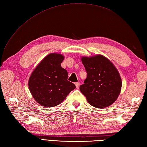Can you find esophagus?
Here are the masks:
<instances>
[{
  "mask_svg": "<svg viewBox=\"0 0 147 147\" xmlns=\"http://www.w3.org/2000/svg\"><path fill=\"white\" fill-rule=\"evenodd\" d=\"M75 84H76V88H79V86H80V83H79V82H77V83H76Z\"/></svg>",
  "mask_w": 147,
  "mask_h": 147,
  "instance_id": "obj_1",
  "label": "esophagus"
}]
</instances>
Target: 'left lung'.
<instances>
[{"instance_id": "left-lung-1", "label": "left lung", "mask_w": 147, "mask_h": 147, "mask_svg": "<svg viewBox=\"0 0 147 147\" xmlns=\"http://www.w3.org/2000/svg\"><path fill=\"white\" fill-rule=\"evenodd\" d=\"M82 62L87 73L80 92L90 104L104 109L115 102L121 89L119 71L110 60L102 55L82 57Z\"/></svg>"}]
</instances>
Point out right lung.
<instances>
[{"instance_id":"obj_1","label":"right lung","mask_w":147,"mask_h":147,"mask_svg":"<svg viewBox=\"0 0 147 147\" xmlns=\"http://www.w3.org/2000/svg\"><path fill=\"white\" fill-rule=\"evenodd\" d=\"M64 56L51 53L32 71L28 85L34 100L46 107H55L65 99L76 85L67 80V71L61 67Z\"/></svg>"}]
</instances>
